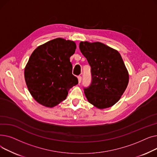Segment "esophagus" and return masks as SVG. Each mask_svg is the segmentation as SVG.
Wrapping results in <instances>:
<instances>
[{
    "label": "esophagus",
    "mask_w": 157,
    "mask_h": 157,
    "mask_svg": "<svg viewBox=\"0 0 157 157\" xmlns=\"http://www.w3.org/2000/svg\"><path fill=\"white\" fill-rule=\"evenodd\" d=\"M81 76H78V83H80L81 81Z\"/></svg>",
    "instance_id": "1"
}]
</instances>
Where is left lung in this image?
<instances>
[{
	"mask_svg": "<svg viewBox=\"0 0 157 157\" xmlns=\"http://www.w3.org/2000/svg\"><path fill=\"white\" fill-rule=\"evenodd\" d=\"M79 49L91 67L92 83L84 88L88 101L98 109L110 108L128 84V72L120 54L100 42L81 41Z\"/></svg>",
	"mask_w": 157,
	"mask_h": 157,
	"instance_id": "1",
	"label": "left lung"
}]
</instances>
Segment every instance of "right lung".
I'll list each match as a JSON object with an SVG mask.
<instances>
[{
  "mask_svg": "<svg viewBox=\"0 0 157 157\" xmlns=\"http://www.w3.org/2000/svg\"><path fill=\"white\" fill-rule=\"evenodd\" d=\"M72 40L56 38L39 46L25 67L28 90L40 104L53 108L65 100L69 90L78 83L72 74L70 57L75 53Z\"/></svg>",
  "mask_w": 157,
  "mask_h": 157,
  "instance_id": "obj_1",
  "label": "right lung"
}]
</instances>
